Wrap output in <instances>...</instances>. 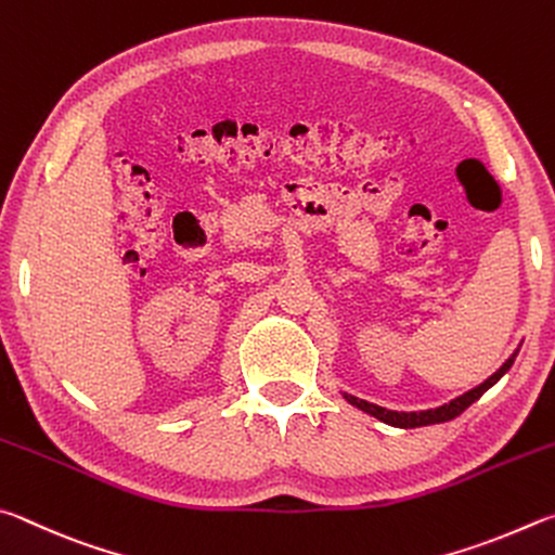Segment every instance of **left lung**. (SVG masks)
Returning <instances> with one entry per match:
<instances>
[{"instance_id":"obj_1","label":"left lung","mask_w":555,"mask_h":555,"mask_svg":"<svg viewBox=\"0 0 555 555\" xmlns=\"http://www.w3.org/2000/svg\"><path fill=\"white\" fill-rule=\"evenodd\" d=\"M517 353H519V348L517 351H514L507 361L502 363V367L498 373H492L488 380L485 383H480L478 387H473V390H468L465 395H461V397H455V400H451V402H446V404H441V406H436V410H422V412H395V410H385V406H380V404H373V402H365V400H358V397H353V395H348V392H344V397H346V402H351L353 406H358V410L361 412H365V414H371V416H375V420H380V422H385V424H390V426H397V429H416V426H429V424H441V422H451V420H455V416L459 414H463L465 410H468V406L473 404V402H478L480 397L490 390V387L500 380V377L509 371L512 367V363H514V358H517Z\"/></svg>"}]
</instances>
